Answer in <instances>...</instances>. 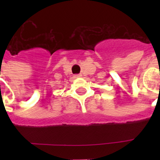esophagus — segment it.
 <instances>
[{
    "label": "esophagus",
    "mask_w": 160,
    "mask_h": 160,
    "mask_svg": "<svg viewBox=\"0 0 160 160\" xmlns=\"http://www.w3.org/2000/svg\"><path fill=\"white\" fill-rule=\"evenodd\" d=\"M74 77H75V78H80V77H82V74H75V75H74Z\"/></svg>",
    "instance_id": "1"
}]
</instances>
